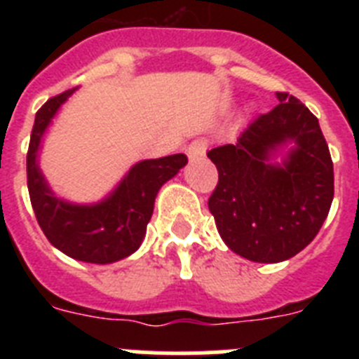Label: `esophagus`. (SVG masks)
<instances>
[{"mask_svg":"<svg viewBox=\"0 0 359 359\" xmlns=\"http://www.w3.org/2000/svg\"><path fill=\"white\" fill-rule=\"evenodd\" d=\"M207 147H208V144L205 140H194L192 144L189 145V147H187V156H189V160H192V161L199 160V158L205 156Z\"/></svg>","mask_w":359,"mask_h":359,"instance_id":"34e87169","label":"esophagus"}]
</instances>
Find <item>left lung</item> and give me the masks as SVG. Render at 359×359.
Returning a JSON list of instances; mask_svg holds the SVG:
<instances>
[{"instance_id":"8db88e82","label":"left lung","mask_w":359,"mask_h":359,"mask_svg":"<svg viewBox=\"0 0 359 359\" xmlns=\"http://www.w3.org/2000/svg\"><path fill=\"white\" fill-rule=\"evenodd\" d=\"M278 104L259 115L236 144L208 151L219 182L208 199L231 252L253 262H280L302 252L322 228L334 196L329 145L316 118L297 97L277 91ZM293 141L282 165L271 152Z\"/></svg>"}]
</instances>
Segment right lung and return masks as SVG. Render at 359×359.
I'll use <instances>...</instances> for the list:
<instances>
[{"label":"right lung","mask_w":359,"mask_h":359,"mask_svg":"<svg viewBox=\"0 0 359 359\" xmlns=\"http://www.w3.org/2000/svg\"><path fill=\"white\" fill-rule=\"evenodd\" d=\"M75 91L48 98L36 113L27 152V183L32 208L44 236L77 261L109 264L140 248L158 190L185 167V154L144 160L123 177L115 192L97 205H72L57 199L37 165V149L53 115Z\"/></svg>","instance_id":"add662e5"}]
</instances>
